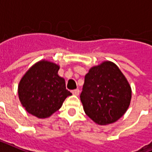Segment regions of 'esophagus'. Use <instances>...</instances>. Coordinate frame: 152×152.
<instances>
[{
  "mask_svg": "<svg viewBox=\"0 0 152 152\" xmlns=\"http://www.w3.org/2000/svg\"><path fill=\"white\" fill-rule=\"evenodd\" d=\"M72 93L73 95H75V96H78V95L80 94V90H79L78 88L74 89V90H72Z\"/></svg>",
  "mask_w": 152,
  "mask_h": 152,
  "instance_id": "esophagus-1",
  "label": "esophagus"
}]
</instances>
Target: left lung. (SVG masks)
Instances as JSON below:
<instances>
[{
    "mask_svg": "<svg viewBox=\"0 0 152 152\" xmlns=\"http://www.w3.org/2000/svg\"><path fill=\"white\" fill-rule=\"evenodd\" d=\"M131 99L130 84L116 64L104 61L89 69L80 100L86 115L96 124L117 121L127 112Z\"/></svg>",
    "mask_w": 152,
    "mask_h": 152,
    "instance_id": "8db88e82",
    "label": "left lung"
}]
</instances>
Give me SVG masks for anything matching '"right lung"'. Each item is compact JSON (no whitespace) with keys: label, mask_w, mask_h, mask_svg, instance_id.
I'll return each instance as SVG.
<instances>
[{"label":"right lung","mask_w":152,"mask_h":152,"mask_svg":"<svg viewBox=\"0 0 152 152\" xmlns=\"http://www.w3.org/2000/svg\"><path fill=\"white\" fill-rule=\"evenodd\" d=\"M60 66L40 61L23 76L18 85L22 106L29 114L45 119L60 109L72 93L66 89L64 79L58 75Z\"/></svg>","instance_id":"add662e5"}]
</instances>
